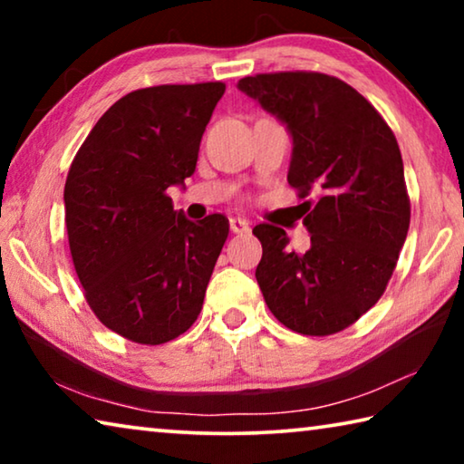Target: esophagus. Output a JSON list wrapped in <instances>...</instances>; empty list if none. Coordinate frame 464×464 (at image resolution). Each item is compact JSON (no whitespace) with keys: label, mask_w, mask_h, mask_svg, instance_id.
Wrapping results in <instances>:
<instances>
[{"label":"esophagus","mask_w":464,"mask_h":464,"mask_svg":"<svg viewBox=\"0 0 464 464\" xmlns=\"http://www.w3.org/2000/svg\"><path fill=\"white\" fill-rule=\"evenodd\" d=\"M229 229L235 235L249 233V221H247V218H241V217H233V218H229Z\"/></svg>","instance_id":"obj_1"}]
</instances>
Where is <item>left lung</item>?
<instances>
[{"label":"left lung","mask_w":464,"mask_h":464,"mask_svg":"<svg viewBox=\"0 0 464 464\" xmlns=\"http://www.w3.org/2000/svg\"><path fill=\"white\" fill-rule=\"evenodd\" d=\"M237 88L286 124L293 137L288 184L307 198L304 254L288 235L256 225L262 260L256 278L282 325L303 335H332L382 296L410 229L403 160L397 139L364 96L337 77L282 72L243 77ZM304 215V213H303Z\"/></svg>","instance_id":"1"}]
</instances>
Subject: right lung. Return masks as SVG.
I'll use <instances>...</instances> for the list:
<instances>
[{"mask_svg":"<svg viewBox=\"0 0 464 464\" xmlns=\"http://www.w3.org/2000/svg\"><path fill=\"white\" fill-rule=\"evenodd\" d=\"M225 83L155 85L110 106L65 182V225L90 309L130 342L160 345L198 317L229 235L223 215L192 223L174 210Z\"/></svg>","mask_w":464,"mask_h":464,"instance_id":"right-lung-1","label":"right lung"}]
</instances>
